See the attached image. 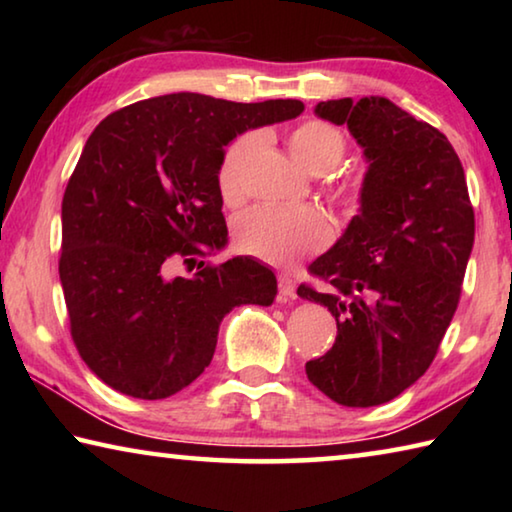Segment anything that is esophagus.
Masks as SVG:
<instances>
[{
    "label": "esophagus",
    "mask_w": 512,
    "mask_h": 512,
    "mask_svg": "<svg viewBox=\"0 0 512 512\" xmlns=\"http://www.w3.org/2000/svg\"><path fill=\"white\" fill-rule=\"evenodd\" d=\"M277 287H280V293H277V300L282 302V305H291L293 300H296V284L289 275H280L277 277Z\"/></svg>",
    "instance_id": "34e87169"
}]
</instances>
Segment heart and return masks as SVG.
Here are the masks:
<instances>
[{"mask_svg": "<svg viewBox=\"0 0 512 512\" xmlns=\"http://www.w3.org/2000/svg\"><path fill=\"white\" fill-rule=\"evenodd\" d=\"M264 142L262 133L237 137L223 153L219 164V189L225 203H237L244 194L241 173L250 155ZM289 153L309 173H329L345 153V137L339 128L323 119H307L289 133ZM357 183L345 185L343 192L357 196ZM325 216L309 207H273L257 205L239 214L235 221V239L241 250L264 259L268 264L287 266L296 259L325 248L329 241Z\"/></svg>", "mask_w": 512, "mask_h": 512, "instance_id": "obj_1", "label": "heart"}]
</instances>
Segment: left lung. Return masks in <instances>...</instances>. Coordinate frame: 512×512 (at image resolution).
Here are the masks:
<instances>
[{"instance_id":"obj_1","label":"left lung","mask_w":512,"mask_h":512,"mask_svg":"<svg viewBox=\"0 0 512 512\" xmlns=\"http://www.w3.org/2000/svg\"><path fill=\"white\" fill-rule=\"evenodd\" d=\"M320 119L348 124L368 171L359 214L309 271L325 291L302 300L336 318V341L307 377L336 404L395 400L436 357L461 298L474 246V210L454 146L386 97L320 101Z\"/></svg>"}]
</instances>
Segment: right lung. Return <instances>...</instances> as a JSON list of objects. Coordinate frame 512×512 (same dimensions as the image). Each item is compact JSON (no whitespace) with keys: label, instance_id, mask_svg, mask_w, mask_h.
Instances as JSON below:
<instances>
[{"label":"right lung","instance_id":"right-lung-1","mask_svg":"<svg viewBox=\"0 0 512 512\" xmlns=\"http://www.w3.org/2000/svg\"><path fill=\"white\" fill-rule=\"evenodd\" d=\"M302 110L298 99L235 103L176 92L94 128L63 196L58 273L76 350L103 384L137 400L176 395L210 366L225 314L273 305L277 280L255 257L192 277L167 271L171 255L194 259L228 244L225 146Z\"/></svg>","mask_w":512,"mask_h":512}]
</instances>
